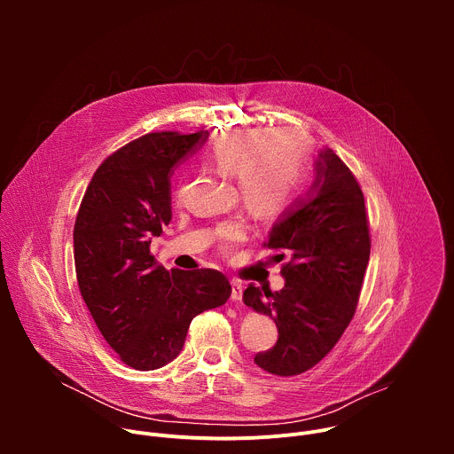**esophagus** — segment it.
<instances>
[{
	"label": "esophagus",
	"mask_w": 454,
	"mask_h": 454,
	"mask_svg": "<svg viewBox=\"0 0 454 454\" xmlns=\"http://www.w3.org/2000/svg\"><path fill=\"white\" fill-rule=\"evenodd\" d=\"M242 291H244L242 282H239V280H231V300H233V301H240V298H242Z\"/></svg>",
	"instance_id": "obj_1"
}]
</instances>
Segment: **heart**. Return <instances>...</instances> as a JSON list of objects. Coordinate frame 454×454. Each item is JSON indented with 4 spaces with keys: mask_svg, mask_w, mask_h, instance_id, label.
Listing matches in <instances>:
<instances>
[{
    "mask_svg": "<svg viewBox=\"0 0 454 454\" xmlns=\"http://www.w3.org/2000/svg\"><path fill=\"white\" fill-rule=\"evenodd\" d=\"M208 163L223 176H233L244 205L258 215L280 212L294 196L307 160V140L291 129H235L208 149ZM226 244L246 237L240 219L219 230Z\"/></svg>",
    "mask_w": 454,
    "mask_h": 454,
    "instance_id": "obj_1",
    "label": "heart"
}]
</instances>
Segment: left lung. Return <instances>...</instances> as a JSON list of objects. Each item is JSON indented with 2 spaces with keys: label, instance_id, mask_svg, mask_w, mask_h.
<instances>
[{
  "label": "left lung",
  "instance_id": "left-lung-1",
  "mask_svg": "<svg viewBox=\"0 0 454 454\" xmlns=\"http://www.w3.org/2000/svg\"><path fill=\"white\" fill-rule=\"evenodd\" d=\"M264 247L284 251L289 262L280 291L249 284L242 294L278 329L277 345L254 363L275 375H298L325 357L348 327L370 258L363 192L333 149L317 153L310 188L278 215Z\"/></svg>",
  "mask_w": 454,
  "mask_h": 454
}]
</instances>
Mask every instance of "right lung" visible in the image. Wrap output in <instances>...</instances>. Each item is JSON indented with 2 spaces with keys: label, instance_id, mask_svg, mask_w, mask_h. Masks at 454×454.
I'll use <instances>...</instances> for the list:
<instances>
[{
  "label": "right lung",
  "instance_id": "1",
  "mask_svg": "<svg viewBox=\"0 0 454 454\" xmlns=\"http://www.w3.org/2000/svg\"><path fill=\"white\" fill-rule=\"evenodd\" d=\"M207 140L208 131L151 133L127 144L97 168L77 214L81 294L109 347L142 372L176 359L192 319L231 294L223 273L167 271L149 249L172 219L174 168Z\"/></svg>",
  "mask_w": 454,
  "mask_h": 454
}]
</instances>
